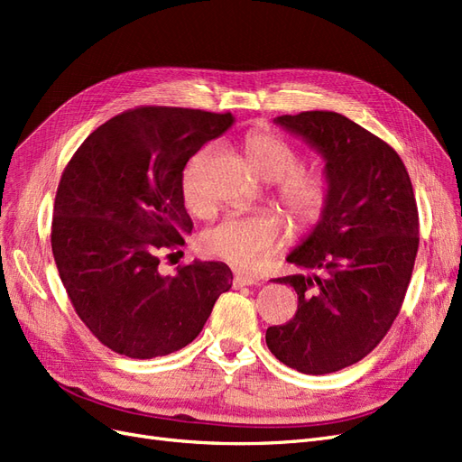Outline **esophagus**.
<instances>
[{
	"label": "esophagus",
	"mask_w": 462,
	"mask_h": 462,
	"mask_svg": "<svg viewBox=\"0 0 462 462\" xmlns=\"http://www.w3.org/2000/svg\"><path fill=\"white\" fill-rule=\"evenodd\" d=\"M258 283H262L260 277L248 275V273H235V277H233L235 287H248V285H258Z\"/></svg>",
	"instance_id": "obj_1"
}]
</instances>
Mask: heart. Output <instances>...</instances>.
<instances>
[{"mask_svg": "<svg viewBox=\"0 0 462 462\" xmlns=\"http://www.w3.org/2000/svg\"><path fill=\"white\" fill-rule=\"evenodd\" d=\"M243 150L248 165L265 180L275 183L279 202L299 226H312L324 214L329 199V183L324 173L316 170H299V153L283 138L268 131H250ZM209 150H200L187 163L180 190L185 204L192 212H204L206 197L200 185L202 165ZM285 221L272 209L248 216H233L221 219L202 236L208 254L229 262L235 268L256 270L272 256L273 250L285 239Z\"/></svg>", "mask_w": 462, "mask_h": 462, "instance_id": "1", "label": "heart"}]
</instances>
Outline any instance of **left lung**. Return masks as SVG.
<instances>
[{"label":"left lung","mask_w":462,"mask_h":462,"mask_svg":"<svg viewBox=\"0 0 462 462\" xmlns=\"http://www.w3.org/2000/svg\"><path fill=\"white\" fill-rule=\"evenodd\" d=\"M273 123L324 158L329 199L287 254L304 272L277 279L297 291V314L268 328L265 343L289 368L331 374L374 351L401 310L418 253L412 183L393 148L341 114L302 111Z\"/></svg>","instance_id":"left-lung-1"}]
</instances>
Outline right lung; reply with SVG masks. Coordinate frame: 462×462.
I'll list each match as a JSON object with an SVG mask.
<instances>
[{
  "label": "right lung",
  "mask_w": 462,
  "mask_h": 462,
  "mask_svg": "<svg viewBox=\"0 0 462 462\" xmlns=\"http://www.w3.org/2000/svg\"><path fill=\"white\" fill-rule=\"evenodd\" d=\"M233 123L231 114L138 107L97 127L67 163L53 258L79 318L111 351L141 360L179 351L231 289L223 262L162 275L158 253L192 231L180 190L187 162Z\"/></svg>",
  "instance_id": "right-lung-1"
}]
</instances>
